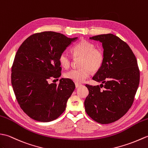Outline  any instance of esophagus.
Segmentation results:
<instances>
[{
    "instance_id": "34e87169",
    "label": "esophagus",
    "mask_w": 148,
    "mask_h": 148,
    "mask_svg": "<svg viewBox=\"0 0 148 148\" xmlns=\"http://www.w3.org/2000/svg\"><path fill=\"white\" fill-rule=\"evenodd\" d=\"M81 84H78V83H75V87H76V88H78L81 86Z\"/></svg>"
}]
</instances>
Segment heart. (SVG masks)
<instances>
[{"instance_id": "1", "label": "heart", "mask_w": 148, "mask_h": 148, "mask_svg": "<svg viewBox=\"0 0 148 148\" xmlns=\"http://www.w3.org/2000/svg\"><path fill=\"white\" fill-rule=\"evenodd\" d=\"M75 57L82 58L79 69H73L64 73L66 78L75 82L82 83L89 77L91 73L98 71L104 61V53L101 49L96 48L92 42L82 40L72 49ZM59 62L62 67L68 68L71 64V57L67 52L63 51L59 56Z\"/></svg>"}]
</instances>
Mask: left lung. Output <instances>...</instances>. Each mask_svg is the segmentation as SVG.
I'll return each mask as SVG.
<instances>
[{
	"label": "left lung",
	"mask_w": 148,
	"mask_h": 148,
	"mask_svg": "<svg viewBox=\"0 0 148 148\" xmlns=\"http://www.w3.org/2000/svg\"><path fill=\"white\" fill-rule=\"evenodd\" d=\"M90 39L101 42L104 58L92 78L101 82L100 86L85 85L88 95L84 102L85 109L94 121L110 123L119 120L132 106L139 84V67L130 47L117 36L108 34Z\"/></svg>",
	"instance_id": "8db88e82"
}]
</instances>
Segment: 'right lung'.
<instances>
[{
  "instance_id": "1",
  "label": "right lung",
  "mask_w": 148,
  "mask_h": 148,
  "mask_svg": "<svg viewBox=\"0 0 148 148\" xmlns=\"http://www.w3.org/2000/svg\"><path fill=\"white\" fill-rule=\"evenodd\" d=\"M77 38L44 32L29 36L18 49L12 66L11 84L18 104L31 119L48 122L64 111L75 90L74 82L63 78L58 85L49 81L61 76L59 56Z\"/></svg>"
}]
</instances>
